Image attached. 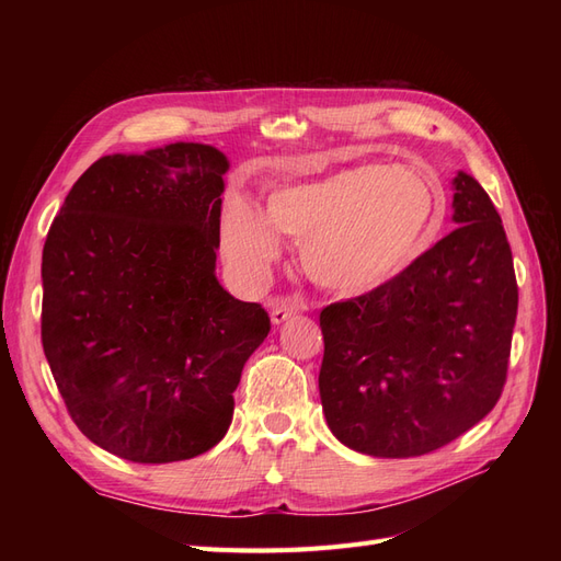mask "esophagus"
I'll use <instances>...</instances> for the list:
<instances>
[{"mask_svg":"<svg viewBox=\"0 0 561 561\" xmlns=\"http://www.w3.org/2000/svg\"><path fill=\"white\" fill-rule=\"evenodd\" d=\"M304 309V301L297 297H280L274 301V309H271V320H274V325H283L285 320L295 318L297 313H301Z\"/></svg>","mask_w":561,"mask_h":561,"instance_id":"1","label":"esophagus"}]
</instances>
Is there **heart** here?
<instances>
[{
	"label": "heart",
	"instance_id": "b5f03b06",
	"mask_svg": "<svg viewBox=\"0 0 561 561\" xmlns=\"http://www.w3.org/2000/svg\"><path fill=\"white\" fill-rule=\"evenodd\" d=\"M433 184L404 168L355 165L271 192L266 215L233 198L222 250L239 274L276 260L278 234L301 243L307 274L339 295H365L393 280L426 250L437 227Z\"/></svg>",
	"mask_w": 561,
	"mask_h": 561
}]
</instances>
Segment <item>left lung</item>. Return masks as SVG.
<instances>
[{"mask_svg": "<svg viewBox=\"0 0 561 561\" xmlns=\"http://www.w3.org/2000/svg\"><path fill=\"white\" fill-rule=\"evenodd\" d=\"M451 184V233L377 290L320 311L322 412L360 454L435 451L503 393L517 318L513 252L480 182L458 173Z\"/></svg>", "mask_w": 561, "mask_h": 561, "instance_id": "8db88e82", "label": "left lung"}]
</instances>
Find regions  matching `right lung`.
<instances>
[{"label": "right lung", "mask_w": 561, "mask_h": 561, "mask_svg": "<svg viewBox=\"0 0 561 561\" xmlns=\"http://www.w3.org/2000/svg\"><path fill=\"white\" fill-rule=\"evenodd\" d=\"M229 161L175 142L98 159L42 254V344L77 428L135 463L194 458L225 437L268 313L215 276Z\"/></svg>", "instance_id": "obj_1"}]
</instances>
